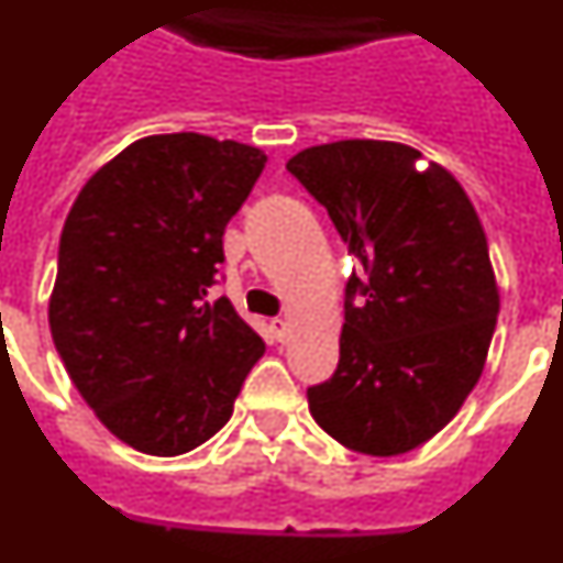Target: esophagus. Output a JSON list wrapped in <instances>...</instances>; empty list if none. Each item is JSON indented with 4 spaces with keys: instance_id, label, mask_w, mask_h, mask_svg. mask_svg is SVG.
<instances>
[{
    "instance_id": "esophagus-1",
    "label": "esophagus",
    "mask_w": 563,
    "mask_h": 563,
    "mask_svg": "<svg viewBox=\"0 0 563 563\" xmlns=\"http://www.w3.org/2000/svg\"><path fill=\"white\" fill-rule=\"evenodd\" d=\"M271 330H273V338H276V341H282V343L290 338V324H287L285 318H273Z\"/></svg>"
}]
</instances>
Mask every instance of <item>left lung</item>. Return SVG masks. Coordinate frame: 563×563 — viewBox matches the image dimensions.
Masks as SVG:
<instances>
[{
    "instance_id": "obj_1",
    "label": "left lung",
    "mask_w": 563,
    "mask_h": 563,
    "mask_svg": "<svg viewBox=\"0 0 563 563\" xmlns=\"http://www.w3.org/2000/svg\"><path fill=\"white\" fill-rule=\"evenodd\" d=\"M395 141H335L287 161L366 276L346 282L341 361L307 391L341 445L397 456L442 431L485 369L499 285L485 228L454 174L417 172ZM363 295L355 306L351 298Z\"/></svg>"
}]
</instances>
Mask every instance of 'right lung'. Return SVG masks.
<instances>
[{
	"label": "right lung",
	"mask_w": 563,
	"mask_h": 563,
	"mask_svg": "<svg viewBox=\"0 0 563 563\" xmlns=\"http://www.w3.org/2000/svg\"><path fill=\"white\" fill-rule=\"evenodd\" d=\"M267 154L208 134H148L78 191L58 242L49 332L69 380L134 451L177 456L231 420L265 341L211 301L222 233Z\"/></svg>",
	"instance_id": "obj_1"
}]
</instances>
